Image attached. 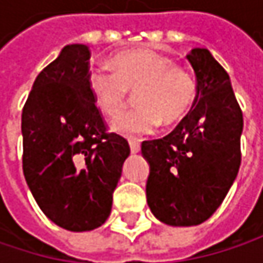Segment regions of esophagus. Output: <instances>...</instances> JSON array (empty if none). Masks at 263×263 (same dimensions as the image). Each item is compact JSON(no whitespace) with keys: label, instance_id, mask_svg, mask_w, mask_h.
Instances as JSON below:
<instances>
[{"label":"esophagus","instance_id":"esophagus-1","mask_svg":"<svg viewBox=\"0 0 263 263\" xmlns=\"http://www.w3.org/2000/svg\"><path fill=\"white\" fill-rule=\"evenodd\" d=\"M129 147H131L132 154L140 152V143H138V141H135V140H129Z\"/></svg>","mask_w":263,"mask_h":263}]
</instances>
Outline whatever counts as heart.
I'll return each instance as SVG.
<instances>
[{"label":"heart","mask_w":263,"mask_h":263,"mask_svg":"<svg viewBox=\"0 0 263 263\" xmlns=\"http://www.w3.org/2000/svg\"><path fill=\"white\" fill-rule=\"evenodd\" d=\"M111 65L112 71L94 67L88 85L96 108L106 119L117 117L128 102L129 91H137V108L112 123V131L122 135L152 134L161 122L174 125L196 100L198 85L192 73L157 50L140 47L119 51L111 58Z\"/></svg>","instance_id":"b5f03b06"}]
</instances>
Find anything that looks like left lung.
I'll return each mask as SVG.
<instances>
[{
    "mask_svg": "<svg viewBox=\"0 0 263 263\" xmlns=\"http://www.w3.org/2000/svg\"><path fill=\"white\" fill-rule=\"evenodd\" d=\"M187 59L198 85L193 109L169 135L141 143L149 163L147 205L174 227L198 226L222 204L239 172L243 128L221 64L207 48H193Z\"/></svg>",
    "mask_w": 263,
    "mask_h": 263,
    "instance_id": "left-lung-1",
    "label": "left lung"
}]
</instances>
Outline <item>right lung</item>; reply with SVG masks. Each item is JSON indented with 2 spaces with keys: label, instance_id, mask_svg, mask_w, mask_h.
Listing matches in <instances>:
<instances>
[{
  "label": "right lung",
  "instance_id": "1",
  "mask_svg": "<svg viewBox=\"0 0 263 263\" xmlns=\"http://www.w3.org/2000/svg\"><path fill=\"white\" fill-rule=\"evenodd\" d=\"M89 48L65 45L34 80L23 108V171L39 209L56 226L89 232L109 216L131 149L106 132L89 91Z\"/></svg>",
  "mask_w": 263,
  "mask_h": 263
}]
</instances>
